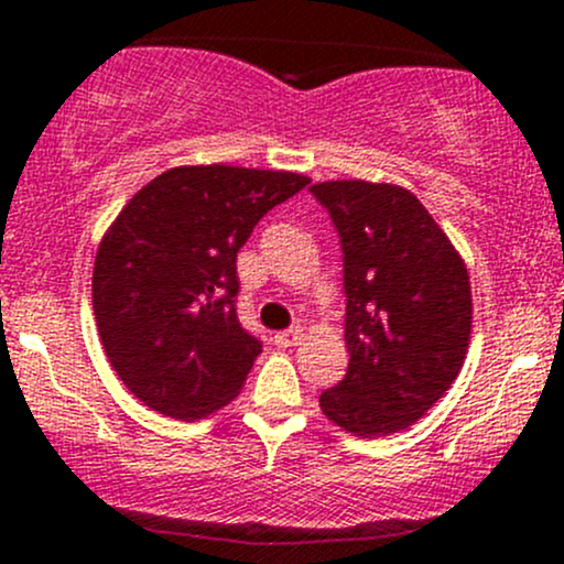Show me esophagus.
Listing matches in <instances>:
<instances>
[{
    "mask_svg": "<svg viewBox=\"0 0 564 564\" xmlns=\"http://www.w3.org/2000/svg\"><path fill=\"white\" fill-rule=\"evenodd\" d=\"M303 340V329L292 327V329H283V333H275V344L278 346H297Z\"/></svg>",
    "mask_w": 564,
    "mask_h": 564,
    "instance_id": "34e87169",
    "label": "esophagus"
}]
</instances>
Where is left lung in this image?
Listing matches in <instances>:
<instances>
[{
	"instance_id": "left-lung-1",
	"label": "left lung",
	"mask_w": 564,
	"mask_h": 564,
	"mask_svg": "<svg viewBox=\"0 0 564 564\" xmlns=\"http://www.w3.org/2000/svg\"><path fill=\"white\" fill-rule=\"evenodd\" d=\"M316 202L344 250L349 368L318 395L349 434L409 429L456 382L469 349L471 289L464 259L401 185L318 182Z\"/></svg>"
}]
</instances>
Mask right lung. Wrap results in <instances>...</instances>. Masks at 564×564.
Segmentation results:
<instances>
[{
    "label": "right lung",
    "instance_id": "1",
    "mask_svg": "<svg viewBox=\"0 0 564 564\" xmlns=\"http://www.w3.org/2000/svg\"><path fill=\"white\" fill-rule=\"evenodd\" d=\"M308 176L176 166L147 182L100 240L93 308L111 368L174 420L218 412L246 384L261 340L242 329L237 253Z\"/></svg>",
    "mask_w": 564,
    "mask_h": 564
}]
</instances>
